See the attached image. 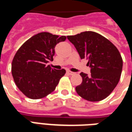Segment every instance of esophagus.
<instances>
[{
	"label": "esophagus",
	"instance_id": "esophagus-1",
	"mask_svg": "<svg viewBox=\"0 0 132 132\" xmlns=\"http://www.w3.org/2000/svg\"><path fill=\"white\" fill-rule=\"evenodd\" d=\"M66 73H67L69 75H73V74H74V73L72 72V71H67Z\"/></svg>",
	"mask_w": 132,
	"mask_h": 132
}]
</instances>
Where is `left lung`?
Listing matches in <instances>:
<instances>
[{"instance_id":"obj_1","label":"left lung","mask_w":132,"mask_h":132,"mask_svg":"<svg viewBox=\"0 0 132 132\" xmlns=\"http://www.w3.org/2000/svg\"><path fill=\"white\" fill-rule=\"evenodd\" d=\"M81 59H86L91 74L81 72L82 83L77 94L89 101L104 99L113 92L120 79L123 61L117 48L110 40L94 31L67 36Z\"/></svg>"}]
</instances>
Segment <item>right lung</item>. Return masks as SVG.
<instances>
[{
    "instance_id": "1",
    "label": "right lung",
    "mask_w": 132,
    "mask_h": 132,
    "mask_svg": "<svg viewBox=\"0 0 132 132\" xmlns=\"http://www.w3.org/2000/svg\"><path fill=\"white\" fill-rule=\"evenodd\" d=\"M66 39L65 36L42 32L30 38L17 51L11 72L15 84L25 96L38 99L55 90L66 70L52 69L46 63L53 60L56 45Z\"/></svg>"
}]
</instances>
